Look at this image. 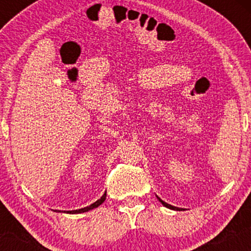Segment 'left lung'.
Wrapping results in <instances>:
<instances>
[{
  "label": "left lung",
  "instance_id": "8db88e82",
  "mask_svg": "<svg viewBox=\"0 0 251 251\" xmlns=\"http://www.w3.org/2000/svg\"><path fill=\"white\" fill-rule=\"evenodd\" d=\"M157 198H158V200H159L160 203H162L164 206H166V208H168V209H171V210H180V208H177V206H174V205H171V204H168V203H165V201L160 200V198L158 197V196H157Z\"/></svg>",
  "mask_w": 251,
  "mask_h": 251
}]
</instances>
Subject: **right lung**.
<instances>
[{
    "label": "right lung",
    "instance_id": "add662e5",
    "mask_svg": "<svg viewBox=\"0 0 251 251\" xmlns=\"http://www.w3.org/2000/svg\"><path fill=\"white\" fill-rule=\"evenodd\" d=\"M105 200H106V192L101 196V198H99V200H98L97 201H94V203L91 204V205L86 206V208L77 209V210H71V211H65V212H67V214H81V212H87V211H89V210H93V209L98 208L99 205H101L103 201H105ZM54 211L59 212V210H54ZM60 212H61V211H60Z\"/></svg>",
    "mask_w": 251,
    "mask_h": 251
}]
</instances>
